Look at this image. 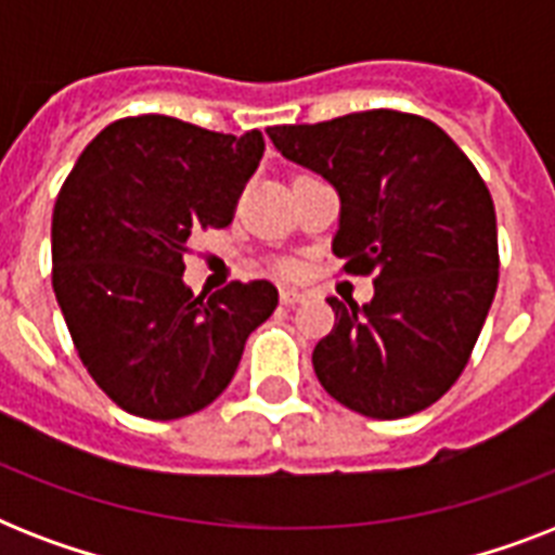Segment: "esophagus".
Segmentation results:
<instances>
[{
	"label": "esophagus",
	"mask_w": 555,
	"mask_h": 555,
	"mask_svg": "<svg viewBox=\"0 0 555 555\" xmlns=\"http://www.w3.org/2000/svg\"><path fill=\"white\" fill-rule=\"evenodd\" d=\"M279 299H282V305H296V302H305V294L302 291H296V287H282Z\"/></svg>",
	"instance_id": "1"
}]
</instances>
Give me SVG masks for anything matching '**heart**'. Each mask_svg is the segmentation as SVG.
Listing matches in <instances>:
<instances>
[{"label": "heart", "mask_w": 555, "mask_h": 555, "mask_svg": "<svg viewBox=\"0 0 555 555\" xmlns=\"http://www.w3.org/2000/svg\"><path fill=\"white\" fill-rule=\"evenodd\" d=\"M276 268L282 270V273H294V264H291V261H279Z\"/></svg>", "instance_id": "obj_1"}]
</instances>
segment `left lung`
I'll return each mask as SVG.
<instances>
[{"instance_id": "obj_1", "label": "left lung", "mask_w": 555, "mask_h": 555, "mask_svg": "<svg viewBox=\"0 0 555 555\" xmlns=\"http://www.w3.org/2000/svg\"><path fill=\"white\" fill-rule=\"evenodd\" d=\"M268 134L337 186L334 256L348 276L374 279L363 308L328 299L337 322L313 348L322 388L377 421L429 409L464 374L499 287L483 178L440 126L395 108Z\"/></svg>"}]
</instances>
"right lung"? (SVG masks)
<instances>
[{
	"label": "right lung",
	"instance_id": "right-lung-1",
	"mask_svg": "<svg viewBox=\"0 0 555 555\" xmlns=\"http://www.w3.org/2000/svg\"><path fill=\"white\" fill-rule=\"evenodd\" d=\"M264 152L167 115L120 117L86 146L51 218V285L91 379L124 412L178 421L233 379L279 291L230 282L209 299L184 285L190 235L233 221Z\"/></svg>",
	"mask_w": 555,
	"mask_h": 555
}]
</instances>
